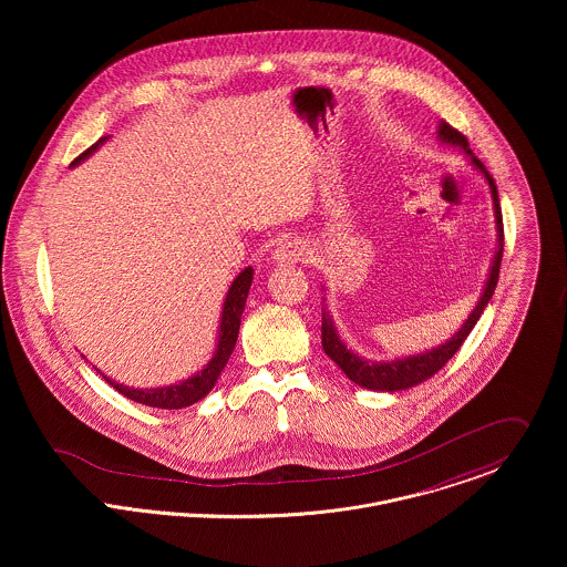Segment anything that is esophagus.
Returning <instances> with one entry per match:
<instances>
[{
    "mask_svg": "<svg viewBox=\"0 0 567 567\" xmlns=\"http://www.w3.org/2000/svg\"><path fill=\"white\" fill-rule=\"evenodd\" d=\"M308 255V244L299 238H290L286 243L279 244L272 252V259L279 264H297Z\"/></svg>",
    "mask_w": 567,
    "mask_h": 567,
    "instance_id": "esophagus-1",
    "label": "esophagus"
}]
</instances>
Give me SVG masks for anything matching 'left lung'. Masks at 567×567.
<instances>
[{
	"label": "left lung",
	"mask_w": 567,
	"mask_h": 567,
	"mask_svg": "<svg viewBox=\"0 0 567 567\" xmlns=\"http://www.w3.org/2000/svg\"><path fill=\"white\" fill-rule=\"evenodd\" d=\"M439 137L443 142H447V144H454V146L463 148L465 155L472 157V163L485 174L488 187H491V194H493V205H495V225H497V243H499L497 244V252H495V259H493V266H491V272H488V279H486L485 292H483L476 310L470 315V319L458 329V333H454V338H450L445 344H441V347H436L432 351H425V353H419V355H408V358L393 360V362H367V360L358 358L353 351L347 349V344L338 338L331 319L323 315V329H321V333H323L324 353L344 371V375L351 382H355L362 389L386 391V393L404 391V389H410V386L427 380L439 369H443L445 362L461 349V344L465 342V338L470 336L474 324L478 323V319L485 312L486 303L491 301L493 290L497 286L499 264H502V252H504V227H502V209H499V198H497L495 181L486 172L483 162L474 157V153L470 151L467 137L461 131H456L447 122H441Z\"/></svg>",
	"instance_id": "1"
}]
</instances>
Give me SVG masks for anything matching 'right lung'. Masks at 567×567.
Instances as JSON below:
<instances>
[{
    "mask_svg": "<svg viewBox=\"0 0 567 567\" xmlns=\"http://www.w3.org/2000/svg\"><path fill=\"white\" fill-rule=\"evenodd\" d=\"M104 140L95 142L91 148H86L81 157H76L72 165L86 159ZM250 281H252V268H244L243 272L236 277V281L231 284L227 299H225V308H223V319H220V336H218V349L214 353V358L209 360V364L196 373L194 378L174 384V386H162V389H128L122 386L109 378H104L117 393H122L124 398L137 402V404L153 405V408H165V410H174V408H185L192 405L198 400H203L214 384L218 382L220 371L225 369V364L229 362L236 340H238V331H240V321H243L244 306H246V297L250 290Z\"/></svg>",
    "mask_w": 567,
    "mask_h": 567,
    "instance_id": "add662e5",
    "label": "right lung"
}]
</instances>
